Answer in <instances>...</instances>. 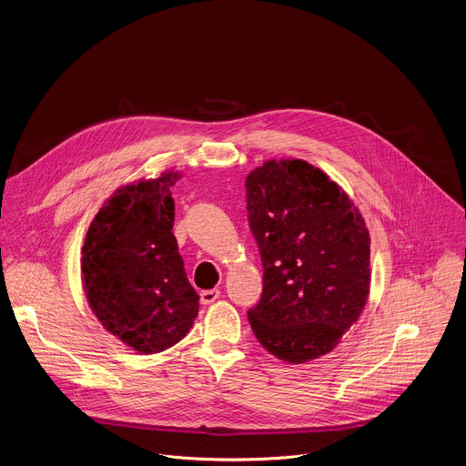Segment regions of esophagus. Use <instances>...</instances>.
<instances>
[{"label":"esophagus","mask_w":466,"mask_h":466,"mask_svg":"<svg viewBox=\"0 0 466 466\" xmlns=\"http://www.w3.org/2000/svg\"><path fill=\"white\" fill-rule=\"evenodd\" d=\"M216 299H219V289H203L201 293H199V300H201V304H212Z\"/></svg>","instance_id":"obj_1"}]
</instances>
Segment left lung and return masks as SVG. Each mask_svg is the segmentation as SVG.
I'll return each instance as SVG.
<instances>
[{"instance_id":"1","label":"left lung","mask_w":466,"mask_h":466,"mask_svg":"<svg viewBox=\"0 0 466 466\" xmlns=\"http://www.w3.org/2000/svg\"><path fill=\"white\" fill-rule=\"evenodd\" d=\"M245 187L265 268L252 331L279 360L309 362L340 342L368 302L370 230L342 187L304 160H267Z\"/></svg>"}]
</instances>
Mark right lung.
I'll return each instance as SVG.
<instances>
[{
  "instance_id": "add662e5",
  "label": "right lung",
  "mask_w": 466,
  "mask_h": 466,
  "mask_svg": "<svg viewBox=\"0 0 466 466\" xmlns=\"http://www.w3.org/2000/svg\"><path fill=\"white\" fill-rule=\"evenodd\" d=\"M180 173H162L116 188L104 201L83 245V286L106 331L138 353L178 344L198 315L173 234L171 187Z\"/></svg>"
}]
</instances>
